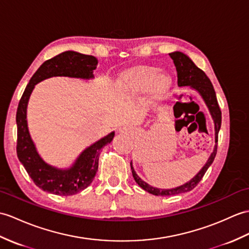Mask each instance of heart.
<instances>
[{"mask_svg":"<svg viewBox=\"0 0 249 249\" xmlns=\"http://www.w3.org/2000/svg\"><path fill=\"white\" fill-rule=\"evenodd\" d=\"M121 86L128 94L139 95L151 91L154 98L160 100L170 90L172 80L167 75L161 74L157 67H139L122 75Z\"/></svg>","mask_w":249,"mask_h":249,"instance_id":"b5f03b06","label":"heart"}]
</instances>
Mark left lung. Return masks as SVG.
<instances>
[{"label":"left lung","mask_w":249,"mask_h":249,"mask_svg":"<svg viewBox=\"0 0 249 249\" xmlns=\"http://www.w3.org/2000/svg\"><path fill=\"white\" fill-rule=\"evenodd\" d=\"M170 57L173 59V61H174V65L176 67L178 86L179 87L189 86L191 88H193L197 91L201 95V97L204 98L206 105L208 106V108H209V111L212 115L213 121H214L215 143H217L218 131H219V128H221V123H222V112H221V109H219L218 103L216 100L214 88H213L209 77L207 76L206 73L203 70H200L199 68L196 67L195 63L191 60L186 54L181 53V52H174V53H171ZM216 152H217V144H215L214 149H213V152L209 157V159H208L207 163L204 165L203 169L197 173V175H195L187 183H184L182 186L174 188V189L164 190V189H157V188L151 187L149 184H147L145 181H143L142 179L137 175L134 166H132V163L130 162L131 173L139 186L153 195L171 196V195L186 193L191 190H193L196 186H197L198 182L201 180V178L204 177L208 167L212 164L213 160L215 158Z\"/></svg>","instance_id":"8db88e82"}]
</instances>
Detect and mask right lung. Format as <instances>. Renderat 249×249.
Wrapping results in <instances>:
<instances>
[{"mask_svg":"<svg viewBox=\"0 0 249 249\" xmlns=\"http://www.w3.org/2000/svg\"><path fill=\"white\" fill-rule=\"evenodd\" d=\"M97 59L94 56L85 55L74 51H67L53 58L44 61L35 73L23 92L17 109V155L24 166L27 174L37 187L46 192L69 196L85 190L93 181L98 169L101 149L110 143L114 132H110L94 144L87 147L79 155L75 163L67 170H60L48 164L40 157L32 140L27 127L26 108L35 85L53 76H67L74 78H93Z\"/></svg>","mask_w":249,"mask_h":249,"instance_id":"add662e5","label":"right lung"}]
</instances>
